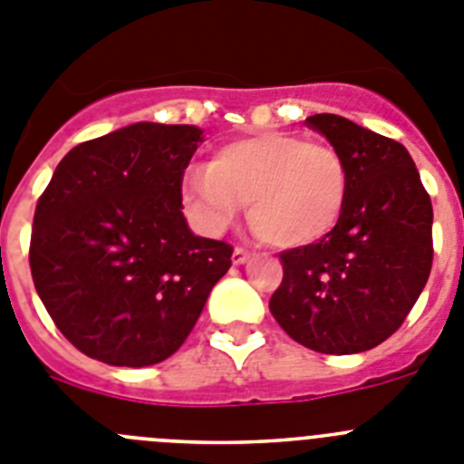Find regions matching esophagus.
I'll list each match as a JSON object with an SVG mask.
<instances>
[{"label": "esophagus", "mask_w": 464, "mask_h": 464, "mask_svg": "<svg viewBox=\"0 0 464 464\" xmlns=\"http://www.w3.org/2000/svg\"><path fill=\"white\" fill-rule=\"evenodd\" d=\"M247 258H249V252L245 247H236V249H233V256H231L233 266H242V263L247 261Z\"/></svg>", "instance_id": "34e87169"}]
</instances>
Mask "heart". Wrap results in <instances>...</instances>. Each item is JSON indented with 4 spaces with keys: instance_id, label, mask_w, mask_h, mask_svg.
Wrapping results in <instances>:
<instances>
[{
    "instance_id": "1",
    "label": "heart",
    "mask_w": 464,
    "mask_h": 464,
    "mask_svg": "<svg viewBox=\"0 0 464 464\" xmlns=\"http://www.w3.org/2000/svg\"><path fill=\"white\" fill-rule=\"evenodd\" d=\"M182 196L206 231H224L249 203V227L273 247L298 249L340 224L349 166L340 150L298 133L263 131L222 143L185 175Z\"/></svg>"
}]
</instances>
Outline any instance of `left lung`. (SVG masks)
Wrapping results in <instances>:
<instances>
[{
    "label": "left lung",
    "mask_w": 464,
    "mask_h": 464,
    "mask_svg": "<svg viewBox=\"0 0 464 464\" xmlns=\"http://www.w3.org/2000/svg\"><path fill=\"white\" fill-rule=\"evenodd\" d=\"M307 124L346 160L349 196L324 240L279 254L270 312L312 352L361 353L398 331L428 282L432 203L402 143L331 112Z\"/></svg>",
    "instance_id": "left-lung-1"
}]
</instances>
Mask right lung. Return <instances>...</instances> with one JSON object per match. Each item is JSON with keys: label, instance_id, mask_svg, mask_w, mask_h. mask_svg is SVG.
Returning <instances> with one entry per match:
<instances>
[{"label": "right lung", "instance_id": "right-lung-1", "mask_svg": "<svg viewBox=\"0 0 464 464\" xmlns=\"http://www.w3.org/2000/svg\"><path fill=\"white\" fill-rule=\"evenodd\" d=\"M201 133L139 122L85 140L41 194L32 279L85 356L120 367L166 361L231 268V245L194 236L182 215V178Z\"/></svg>", "mask_w": 464, "mask_h": 464}]
</instances>
